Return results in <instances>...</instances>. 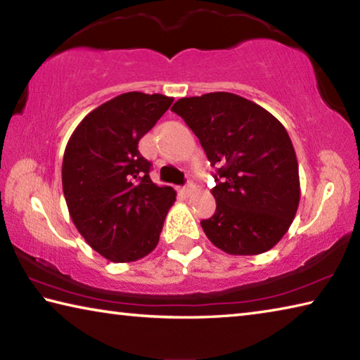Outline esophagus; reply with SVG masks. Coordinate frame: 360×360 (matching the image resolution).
Returning a JSON list of instances; mask_svg holds the SVG:
<instances>
[{
	"label": "esophagus",
	"instance_id": "obj_1",
	"mask_svg": "<svg viewBox=\"0 0 360 360\" xmlns=\"http://www.w3.org/2000/svg\"><path fill=\"white\" fill-rule=\"evenodd\" d=\"M195 191V187H193V184H191V182H188L187 186H184V187H181V192L186 195V197H188V195H191L192 192Z\"/></svg>",
	"mask_w": 360,
	"mask_h": 360
}]
</instances>
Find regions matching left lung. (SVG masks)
<instances>
[{"label": "left lung", "instance_id": "8db88e82", "mask_svg": "<svg viewBox=\"0 0 360 360\" xmlns=\"http://www.w3.org/2000/svg\"><path fill=\"white\" fill-rule=\"evenodd\" d=\"M172 111L217 165L214 216L202 229L231 255L270 251L289 230L300 202L297 155L284 125L254 101L229 92L181 98Z\"/></svg>", "mask_w": 360, "mask_h": 360}]
</instances>
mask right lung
Instances as JSON below:
<instances>
[{
    "label": "right lung",
    "instance_id": "obj_1",
    "mask_svg": "<svg viewBox=\"0 0 360 360\" xmlns=\"http://www.w3.org/2000/svg\"><path fill=\"white\" fill-rule=\"evenodd\" d=\"M160 94L129 92L81 120L66 144L62 184L72 224L103 257H146L160 238L176 191L150 181L138 143L172 106Z\"/></svg>",
    "mask_w": 360,
    "mask_h": 360
}]
</instances>
